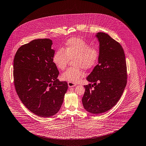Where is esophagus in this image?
<instances>
[{
    "label": "esophagus",
    "instance_id": "obj_1",
    "mask_svg": "<svg viewBox=\"0 0 146 146\" xmlns=\"http://www.w3.org/2000/svg\"><path fill=\"white\" fill-rule=\"evenodd\" d=\"M68 87H70V88L74 87V86H76V84H75V83H73V82H68Z\"/></svg>",
    "mask_w": 146,
    "mask_h": 146
}]
</instances>
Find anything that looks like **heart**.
Here are the masks:
<instances>
[{
	"label": "heart",
	"instance_id": "heart-1",
	"mask_svg": "<svg viewBox=\"0 0 146 146\" xmlns=\"http://www.w3.org/2000/svg\"><path fill=\"white\" fill-rule=\"evenodd\" d=\"M99 57V51L81 38L74 37L67 41L62 49L58 50L53 55V62L60 70H64L69 60H72L74 67L67 68L61 75L64 80L76 83L84 76L82 68L88 70L94 66Z\"/></svg>",
	"mask_w": 146,
	"mask_h": 146
}]
</instances>
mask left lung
<instances>
[{
    "label": "left lung",
    "instance_id": "1",
    "mask_svg": "<svg viewBox=\"0 0 146 146\" xmlns=\"http://www.w3.org/2000/svg\"><path fill=\"white\" fill-rule=\"evenodd\" d=\"M99 42L98 64L86 80L93 83L84 85L82 98L85 109L100 114L117 103L127 85V65L124 50L119 43L103 32L95 35Z\"/></svg>",
    "mask_w": 146,
    "mask_h": 146
}]
</instances>
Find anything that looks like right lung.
I'll return each mask as SVG.
<instances>
[{"label": "right lung", "instance_id": "1", "mask_svg": "<svg viewBox=\"0 0 146 146\" xmlns=\"http://www.w3.org/2000/svg\"><path fill=\"white\" fill-rule=\"evenodd\" d=\"M52 41L37 39L22 45L15 54L14 83L22 103L35 114L44 118L60 109L68 89L57 79L59 71L53 62Z\"/></svg>", "mask_w": 146, "mask_h": 146}]
</instances>
